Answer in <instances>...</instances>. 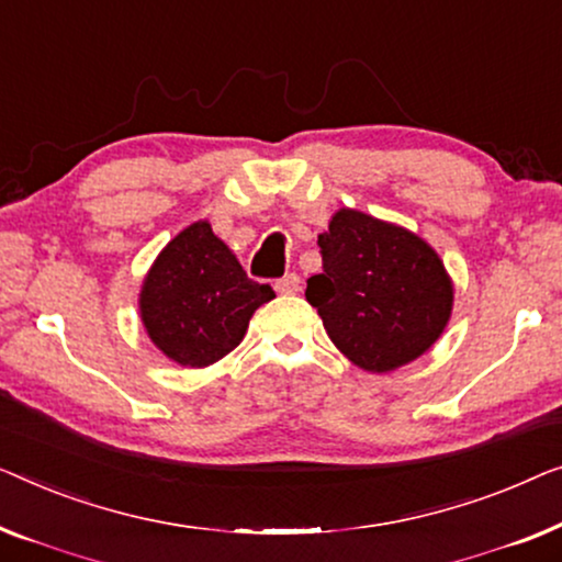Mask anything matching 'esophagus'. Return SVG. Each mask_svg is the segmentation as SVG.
Masks as SVG:
<instances>
[{"label": "esophagus", "instance_id": "obj_1", "mask_svg": "<svg viewBox=\"0 0 562 562\" xmlns=\"http://www.w3.org/2000/svg\"><path fill=\"white\" fill-rule=\"evenodd\" d=\"M274 290L280 292V295H295V292L300 290V278L295 272L284 274V278H280L278 282H274Z\"/></svg>", "mask_w": 562, "mask_h": 562}]
</instances>
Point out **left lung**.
<instances>
[{"label": "left lung", "mask_w": 562, "mask_h": 562, "mask_svg": "<svg viewBox=\"0 0 562 562\" xmlns=\"http://www.w3.org/2000/svg\"><path fill=\"white\" fill-rule=\"evenodd\" d=\"M318 247L323 272L307 280L305 297L346 359L382 374L438 341L453 311V282L428 241L341 209Z\"/></svg>", "instance_id": "8db88e82"}]
</instances>
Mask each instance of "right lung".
Here are the masks:
<instances>
[{
	"label": "right lung",
	"mask_w": 562,
	"mask_h": 562,
	"mask_svg": "<svg viewBox=\"0 0 562 562\" xmlns=\"http://www.w3.org/2000/svg\"><path fill=\"white\" fill-rule=\"evenodd\" d=\"M272 297L270 284L247 278L209 221H195L149 267L139 315L165 357L201 369L234 351L251 315Z\"/></svg>",
	"instance_id": "obj_1"
}]
</instances>
